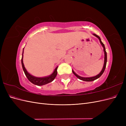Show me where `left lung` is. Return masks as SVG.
Returning a JSON list of instances; mask_svg holds the SVG:
<instances>
[{
	"mask_svg": "<svg viewBox=\"0 0 126 126\" xmlns=\"http://www.w3.org/2000/svg\"><path fill=\"white\" fill-rule=\"evenodd\" d=\"M93 35L96 36V37H97L99 39V40L100 41V44H101L102 47L104 48V54H105V58H104V66H103V68H102V69L101 70V72H100L99 74L98 75H96V76H94V77H81V76H78L77 74H76L75 72H74V71L72 70V72H73V74L77 77L78 78H79V79L81 80H83V81H94V80H96L98 78H99L100 76L102 75V74L104 73V72L105 70V68H106V63H107V52L106 51V49H105V45L104 44L102 43V42L101 41V39L99 37L98 35H96V34L94 33Z\"/></svg>",
	"mask_w": 126,
	"mask_h": 126,
	"instance_id": "left-lung-1",
	"label": "left lung"
}]
</instances>
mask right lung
Segmentation results:
<instances>
[{"label":"right lung","instance_id":"1","mask_svg":"<svg viewBox=\"0 0 126 126\" xmlns=\"http://www.w3.org/2000/svg\"><path fill=\"white\" fill-rule=\"evenodd\" d=\"M24 49H23V52H22V58H21V64L22 67V69L25 72V74L27 78H28L29 80L33 84L36 85L37 86H43L45 85L46 84L54 80V79L56 78V76L57 75V66L55 69L54 70V72H52V74H51L50 76H47V77H36L35 76H33L32 75H30L29 73H28V71H27L26 68L24 66V64L23 63V54H24Z\"/></svg>","mask_w":126,"mask_h":126}]
</instances>
